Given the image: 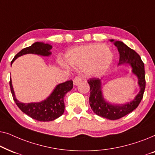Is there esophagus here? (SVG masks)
Instances as JSON below:
<instances>
[{
  "mask_svg": "<svg viewBox=\"0 0 155 155\" xmlns=\"http://www.w3.org/2000/svg\"><path fill=\"white\" fill-rule=\"evenodd\" d=\"M82 78L80 77V76H77V77H75L73 80L74 85H78V84L80 83V82H82Z\"/></svg>",
  "mask_w": 155,
  "mask_h": 155,
  "instance_id": "esophagus-1",
  "label": "esophagus"
}]
</instances>
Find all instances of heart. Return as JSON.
Returning a JSON list of instances; mask_svg holds the SVG:
<instances>
[{
	"label": "heart",
	"instance_id": "1",
	"mask_svg": "<svg viewBox=\"0 0 155 155\" xmlns=\"http://www.w3.org/2000/svg\"><path fill=\"white\" fill-rule=\"evenodd\" d=\"M113 53L107 46L98 44L78 46L69 50L65 60L73 67H83L87 76H98L107 71L113 61Z\"/></svg>",
	"mask_w": 155,
	"mask_h": 155
}]
</instances>
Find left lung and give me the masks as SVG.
Segmentation results:
<instances>
[{
	"mask_svg": "<svg viewBox=\"0 0 155 155\" xmlns=\"http://www.w3.org/2000/svg\"><path fill=\"white\" fill-rule=\"evenodd\" d=\"M114 42L119 52L118 65L128 64L132 67V73L138 80L140 92L133 101L124 104H111L105 100L101 92V82L99 78H91L88 80L90 84V105L94 114L109 120H116L130 114L138 107L143 97L145 89V75L144 63L140 56L131 49L124 42L110 40Z\"/></svg>",
	"mask_w": 155,
	"mask_h": 155,
	"instance_id": "left-lung-1",
	"label": "left lung"
}]
</instances>
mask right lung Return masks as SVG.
<instances>
[{"instance_id": "obj_1", "label": "right lung", "mask_w": 155, "mask_h": 155, "mask_svg": "<svg viewBox=\"0 0 155 155\" xmlns=\"http://www.w3.org/2000/svg\"><path fill=\"white\" fill-rule=\"evenodd\" d=\"M52 46L42 42H35L29 47L23 48L18 53L11 61L12 63L22 55L27 54H37L43 56H49L51 53L50 50ZM10 87L15 102L20 109L29 117L39 121H51L61 115L65 110L64 97L73 88V80H68L57 85L51 94L45 100L41 102L22 103L16 99L12 85L11 79L10 80Z\"/></svg>"}]
</instances>
